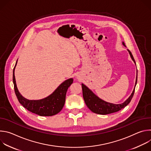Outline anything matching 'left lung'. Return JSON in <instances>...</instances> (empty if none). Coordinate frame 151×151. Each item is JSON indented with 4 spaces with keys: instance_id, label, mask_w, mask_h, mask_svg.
<instances>
[{
    "instance_id": "obj_1",
    "label": "left lung",
    "mask_w": 151,
    "mask_h": 151,
    "mask_svg": "<svg viewBox=\"0 0 151 151\" xmlns=\"http://www.w3.org/2000/svg\"><path fill=\"white\" fill-rule=\"evenodd\" d=\"M17 60L13 69V83L15 93L19 102L28 111L40 116H52L60 112L63 107V100L66 98L67 90L73 83V79L70 78L63 82L52 94L45 99L38 100H29L21 96L17 87L14 70ZM90 109L93 111L91 108Z\"/></svg>"
}]
</instances>
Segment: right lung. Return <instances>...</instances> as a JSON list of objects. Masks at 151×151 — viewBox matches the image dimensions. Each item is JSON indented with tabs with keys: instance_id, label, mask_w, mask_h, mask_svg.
<instances>
[{
	"instance_id": "1",
	"label": "right lung",
	"mask_w": 151,
	"mask_h": 151,
	"mask_svg": "<svg viewBox=\"0 0 151 151\" xmlns=\"http://www.w3.org/2000/svg\"><path fill=\"white\" fill-rule=\"evenodd\" d=\"M123 44L125 45L124 43H123ZM129 53H130L132 60L134 61V59L132 53L130 52H129ZM82 88L83 94H85V95L87 94V95H90L91 96H93L94 99L91 105V107H92L91 109H93V111L92 110L91 111L97 114H100V115H107V114H112V113L119 111V110L124 108V107H125L128 104V103L131 101L130 99L132 97V96L133 95V93L131 97L122 104H114L112 103L106 102L100 99L98 97H96L93 94V93L91 91H90L87 87H85L83 84L82 85ZM89 108H91V107H89Z\"/></svg>"
}]
</instances>
